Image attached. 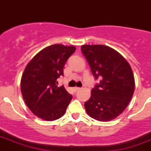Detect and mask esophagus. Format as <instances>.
I'll use <instances>...</instances> for the list:
<instances>
[{
	"label": "esophagus",
	"instance_id": "esophagus-1",
	"mask_svg": "<svg viewBox=\"0 0 151 151\" xmlns=\"http://www.w3.org/2000/svg\"><path fill=\"white\" fill-rule=\"evenodd\" d=\"M80 89H81L80 87H75V88H73V90H74V91H75V92H76V91H79Z\"/></svg>",
	"mask_w": 151,
	"mask_h": 151
}]
</instances>
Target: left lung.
Here are the masks:
<instances>
[{
    "label": "left lung",
    "instance_id": "1",
    "mask_svg": "<svg viewBox=\"0 0 151 151\" xmlns=\"http://www.w3.org/2000/svg\"><path fill=\"white\" fill-rule=\"evenodd\" d=\"M81 52L99 83L84 103L88 116L99 122L113 120L123 113L132 97L134 78L128 62L105 45H83Z\"/></svg>",
    "mask_w": 151,
    "mask_h": 151
}]
</instances>
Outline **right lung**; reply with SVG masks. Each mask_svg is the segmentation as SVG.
I'll return each mask as SVG.
<instances>
[{"mask_svg": "<svg viewBox=\"0 0 151 151\" xmlns=\"http://www.w3.org/2000/svg\"><path fill=\"white\" fill-rule=\"evenodd\" d=\"M76 47L54 44L39 52L26 66L21 78V91L26 105L43 120L60 119L65 113L73 96L64 86H57L67 60Z\"/></svg>", "mask_w": 151, "mask_h": 151, "instance_id": "right-lung-1", "label": "right lung"}]
</instances>
